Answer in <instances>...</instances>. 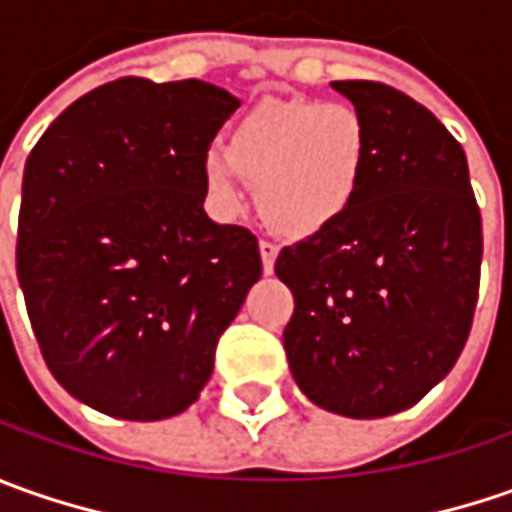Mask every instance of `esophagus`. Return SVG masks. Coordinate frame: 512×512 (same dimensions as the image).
Instances as JSON below:
<instances>
[{"instance_id":"obj_1","label":"esophagus","mask_w":512,"mask_h":512,"mask_svg":"<svg viewBox=\"0 0 512 512\" xmlns=\"http://www.w3.org/2000/svg\"><path fill=\"white\" fill-rule=\"evenodd\" d=\"M259 253H262V267H265V273H273L276 256H279V247L273 245V242H267V239H262V242H259Z\"/></svg>"}]
</instances>
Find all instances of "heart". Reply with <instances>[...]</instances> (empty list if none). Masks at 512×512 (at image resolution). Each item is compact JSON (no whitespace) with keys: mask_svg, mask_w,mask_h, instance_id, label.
<instances>
[{"mask_svg":"<svg viewBox=\"0 0 512 512\" xmlns=\"http://www.w3.org/2000/svg\"><path fill=\"white\" fill-rule=\"evenodd\" d=\"M370 128L347 102H270L227 130L225 150L202 159V182L219 210L242 207V179L273 230L307 239L342 222L370 168Z\"/></svg>","mask_w":512,"mask_h":512,"instance_id":"1","label":"heart"}]
</instances>
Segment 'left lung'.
<instances>
[{"label":"left lung","instance_id":"obj_1","mask_svg":"<svg viewBox=\"0 0 512 512\" xmlns=\"http://www.w3.org/2000/svg\"><path fill=\"white\" fill-rule=\"evenodd\" d=\"M370 128V168L342 222L285 247L290 373L313 404L382 419L427 396L462 353L482 267L467 156L416 99L330 82Z\"/></svg>","mask_w":512,"mask_h":512}]
</instances>
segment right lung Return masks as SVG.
Here are the masks:
<instances>
[{
	"label": "right lung",
	"instance_id": "1",
	"mask_svg": "<svg viewBox=\"0 0 512 512\" xmlns=\"http://www.w3.org/2000/svg\"><path fill=\"white\" fill-rule=\"evenodd\" d=\"M242 102L119 79L56 116L22 176L16 276L73 399L128 422L187 410L262 276L256 236L205 213L202 159Z\"/></svg>",
	"mask_w": 512,
	"mask_h": 512
}]
</instances>
